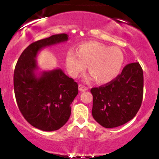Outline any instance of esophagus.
<instances>
[{
  "label": "esophagus",
  "instance_id": "esophagus-1",
  "mask_svg": "<svg viewBox=\"0 0 159 159\" xmlns=\"http://www.w3.org/2000/svg\"><path fill=\"white\" fill-rule=\"evenodd\" d=\"M88 88L85 87L84 85H82V84H79V90L80 92H84V91L88 90Z\"/></svg>",
  "mask_w": 159,
  "mask_h": 159
}]
</instances>
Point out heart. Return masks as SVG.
<instances>
[{"label": "heart", "mask_w": 159, "mask_h": 159, "mask_svg": "<svg viewBox=\"0 0 159 159\" xmlns=\"http://www.w3.org/2000/svg\"><path fill=\"white\" fill-rule=\"evenodd\" d=\"M124 62L125 56L120 49L97 42L83 43L77 52L71 49L66 56V68L71 77H78L88 66L89 72L101 84L118 77Z\"/></svg>", "instance_id": "heart-1"}]
</instances>
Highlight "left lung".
I'll list each match as a JSON object with an SVG mask.
<instances>
[{
    "mask_svg": "<svg viewBox=\"0 0 159 159\" xmlns=\"http://www.w3.org/2000/svg\"><path fill=\"white\" fill-rule=\"evenodd\" d=\"M93 97L92 114L106 128L125 125L135 116L143 96V71L138 62L124 67L111 82L90 90Z\"/></svg>",
    "mask_w": 159,
    "mask_h": 159,
    "instance_id": "left-lung-1",
    "label": "left lung"
}]
</instances>
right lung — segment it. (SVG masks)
Instances as JSON below:
<instances>
[{"label":"right lung","mask_w":159,"mask_h":159,"mask_svg":"<svg viewBox=\"0 0 159 159\" xmlns=\"http://www.w3.org/2000/svg\"><path fill=\"white\" fill-rule=\"evenodd\" d=\"M67 40L68 34L63 33L32 43L15 66L14 87L19 109L30 125L43 131L57 130L67 122L70 105L78 94V84L61 69L43 71L38 76L35 58L43 48Z\"/></svg>","instance_id":"1"}]
</instances>
